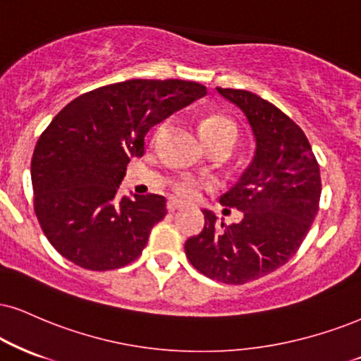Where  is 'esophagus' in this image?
<instances>
[{
	"label": "esophagus",
	"mask_w": 361,
	"mask_h": 361,
	"mask_svg": "<svg viewBox=\"0 0 361 361\" xmlns=\"http://www.w3.org/2000/svg\"><path fill=\"white\" fill-rule=\"evenodd\" d=\"M182 207H184V204L179 202V201H176V199H171V201L167 202L169 212H173V211H177V209H182Z\"/></svg>",
	"instance_id": "1"
}]
</instances>
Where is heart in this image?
Here are the masks:
<instances>
[{
  "label": "heart",
  "instance_id": "heart-1",
  "mask_svg": "<svg viewBox=\"0 0 361 361\" xmlns=\"http://www.w3.org/2000/svg\"><path fill=\"white\" fill-rule=\"evenodd\" d=\"M167 127V123H162L159 127V132H162L164 128ZM201 135L204 142H211L217 139H229L235 140V127L234 123L228 120L226 117H221V115H212V117H207L201 123ZM206 188L202 180L195 179V177L184 176L179 177L172 182V190L177 197L184 199V201H192V199L199 197L201 190Z\"/></svg>",
  "mask_w": 361,
  "mask_h": 361
}]
</instances>
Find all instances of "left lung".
I'll list each match as a JSON object with an SVG mask.
<instances>
[{
    "label": "left lung",
    "instance_id": "obj_1",
    "mask_svg": "<svg viewBox=\"0 0 361 361\" xmlns=\"http://www.w3.org/2000/svg\"><path fill=\"white\" fill-rule=\"evenodd\" d=\"M246 117L256 150L249 167L219 202L243 219L226 226L204 209V229L185 241V256L199 273L244 284L273 273L308 234L318 212L319 166L305 132L256 93L217 88Z\"/></svg>",
    "mask_w": 361,
    "mask_h": 361
}]
</instances>
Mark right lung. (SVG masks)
Returning <instances> with one entry per match:
<instances>
[{"mask_svg":"<svg viewBox=\"0 0 361 361\" xmlns=\"http://www.w3.org/2000/svg\"><path fill=\"white\" fill-rule=\"evenodd\" d=\"M207 95L185 80H127L83 93L51 120L31 159L35 212L53 247L80 268L117 269L135 261L167 214L166 197H117L145 135Z\"/></svg>","mask_w":361,"mask_h":361,"instance_id":"obj_1","label":"right lung"}]
</instances>
